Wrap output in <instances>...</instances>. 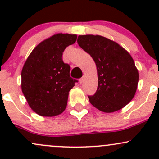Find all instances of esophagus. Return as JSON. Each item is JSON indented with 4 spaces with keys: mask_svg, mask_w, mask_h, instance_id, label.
<instances>
[{
    "mask_svg": "<svg viewBox=\"0 0 159 159\" xmlns=\"http://www.w3.org/2000/svg\"><path fill=\"white\" fill-rule=\"evenodd\" d=\"M84 77L83 76L82 78H81L79 79V82H80V84H82L83 82H84Z\"/></svg>",
    "mask_w": 159,
    "mask_h": 159,
    "instance_id": "obj_1",
    "label": "esophagus"
}]
</instances>
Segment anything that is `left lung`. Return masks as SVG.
Wrapping results in <instances>:
<instances>
[{
    "label": "left lung",
    "instance_id": "left-lung-1",
    "mask_svg": "<svg viewBox=\"0 0 159 159\" xmlns=\"http://www.w3.org/2000/svg\"><path fill=\"white\" fill-rule=\"evenodd\" d=\"M78 45L89 54L97 67L98 84L89 102L106 113L116 111L134 98L139 71L129 53L116 42L100 35H80Z\"/></svg>",
    "mask_w": 159,
    "mask_h": 159
}]
</instances>
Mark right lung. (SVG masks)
<instances>
[{
	"label": "right lung",
	"mask_w": 159,
	"mask_h": 159,
	"mask_svg": "<svg viewBox=\"0 0 159 159\" xmlns=\"http://www.w3.org/2000/svg\"><path fill=\"white\" fill-rule=\"evenodd\" d=\"M76 34H57L40 43L28 56L21 71V89L34 111L44 117L60 115L68 92L78 82L62 59L64 51L76 41Z\"/></svg>",
	"instance_id": "obj_1"
}]
</instances>
